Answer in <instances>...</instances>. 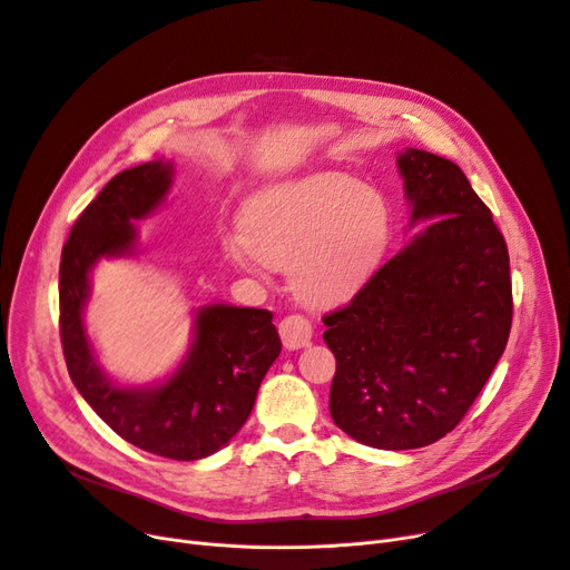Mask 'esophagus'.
<instances>
[{"instance_id":"esophagus-1","label":"esophagus","mask_w":570,"mask_h":570,"mask_svg":"<svg viewBox=\"0 0 570 570\" xmlns=\"http://www.w3.org/2000/svg\"><path fill=\"white\" fill-rule=\"evenodd\" d=\"M278 332H281V338H283V346L289 348V351H297V348L308 346L311 344V336H313L311 323L299 313L283 317L281 325H278Z\"/></svg>"}]
</instances>
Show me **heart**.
Segmentation results:
<instances>
[{
	"instance_id": "obj_1",
	"label": "heart",
	"mask_w": 570,
	"mask_h": 570,
	"mask_svg": "<svg viewBox=\"0 0 570 570\" xmlns=\"http://www.w3.org/2000/svg\"><path fill=\"white\" fill-rule=\"evenodd\" d=\"M240 229L222 240L226 259L249 276L287 266L294 297L325 308L348 302L374 276L393 238V208L348 175L315 173L257 191Z\"/></svg>"
}]
</instances>
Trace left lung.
Here are the masks:
<instances>
[{
    "mask_svg": "<svg viewBox=\"0 0 570 570\" xmlns=\"http://www.w3.org/2000/svg\"><path fill=\"white\" fill-rule=\"evenodd\" d=\"M412 222H430L351 304L323 317L336 357L334 423L374 449L442 440L508 346L510 257L463 170L423 149L397 156Z\"/></svg>",
    "mask_w": 570,
    "mask_h": 570,
    "instance_id": "8db88e82",
    "label": "left lung"
}]
</instances>
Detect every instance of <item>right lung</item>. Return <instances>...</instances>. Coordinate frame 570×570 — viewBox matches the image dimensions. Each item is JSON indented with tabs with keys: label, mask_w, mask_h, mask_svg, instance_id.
Listing matches in <instances>:
<instances>
[{
	"label": "right lung",
	"mask_w": 570,
	"mask_h": 570,
	"mask_svg": "<svg viewBox=\"0 0 570 570\" xmlns=\"http://www.w3.org/2000/svg\"><path fill=\"white\" fill-rule=\"evenodd\" d=\"M170 161L111 177L75 222L60 257V341L72 383L119 438L173 461H198L229 442L253 412L268 367L281 355L271 311L210 304L196 311L194 344L164 383L130 389L98 364L83 327L90 271L102 257H128L135 224L161 206Z\"/></svg>",
	"instance_id": "add662e5"
}]
</instances>
